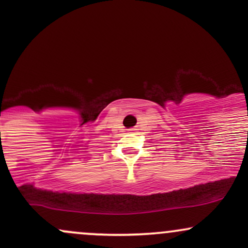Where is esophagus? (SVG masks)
<instances>
[{
	"mask_svg": "<svg viewBox=\"0 0 248 248\" xmlns=\"http://www.w3.org/2000/svg\"><path fill=\"white\" fill-rule=\"evenodd\" d=\"M134 130H135V129H134V128H130V129H129V132H134Z\"/></svg>",
	"mask_w": 248,
	"mask_h": 248,
	"instance_id": "34e87169",
	"label": "esophagus"
}]
</instances>
